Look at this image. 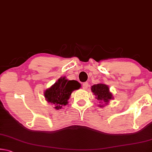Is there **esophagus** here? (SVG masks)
Here are the masks:
<instances>
[{
	"label": "esophagus",
	"mask_w": 152,
	"mask_h": 152,
	"mask_svg": "<svg viewBox=\"0 0 152 152\" xmlns=\"http://www.w3.org/2000/svg\"><path fill=\"white\" fill-rule=\"evenodd\" d=\"M88 82H84L83 84H82V88H83V89L88 88Z\"/></svg>",
	"instance_id": "obj_1"
}]
</instances>
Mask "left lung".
<instances>
[{
	"instance_id": "left-lung-1",
	"label": "left lung",
	"mask_w": 152,
	"mask_h": 152,
	"mask_svg": "<svg viewBox=\"0 0 152 152\" xmlns=\"http://www.w3.org/2000/svg\"><path fill=\"white\" fill-rule=\"evenodd\" d=\"M91 91L99 101H103L105 102H108L109 100L113 99V95L109 92V87L105 84H94L92 86Z\"/></svg>"
}]
</instances>
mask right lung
Returning a JSON list of instances; mask_svg holds the SVG:
<instances>
[{"instance_id":"right-lung-1","label":"right lung","mask_w":152,"mask_h":152,"mask_svg":"<svg viewBox=\"0 0 152 152\" xmlns=\"http://www.w3.org/2000/svg\"><path fill=\"white\" fill-rule=\"evenodd\" d=\"M76 80H68L65 78H60L50 88L45 92V97L48 102L55 104V109H59L68 104V100L74 90L80 87Z\"/></svg>"}]
</instances>
